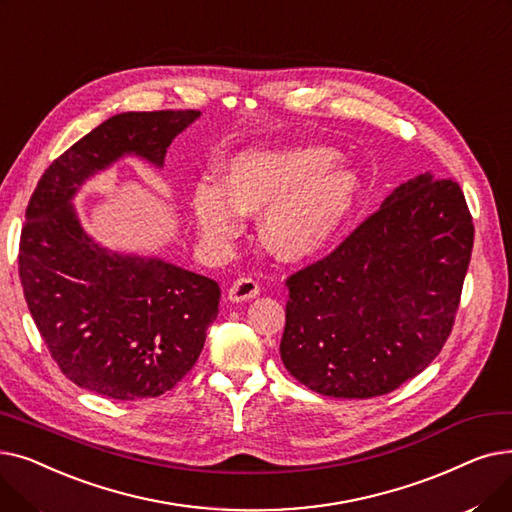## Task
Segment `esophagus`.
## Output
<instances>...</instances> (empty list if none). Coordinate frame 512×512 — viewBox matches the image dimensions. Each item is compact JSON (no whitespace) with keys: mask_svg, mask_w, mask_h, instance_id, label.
<instances>
[{"mask_svg":"<svg viewBox=\"0 0 512 512\" xmlns=\"http://www.w3.org/2000/svg\"><path fill=\"white\" fill-rule=\"evenodd\" d=\"M260 294V285L250 279V277H243V279H237L229 291H227V298L231 302H248L252 298H256Z\"/></svg>","mask_w":512,"mask_h":512,"instance_id":"34e87169","label":"esophagus"}]
</instances>
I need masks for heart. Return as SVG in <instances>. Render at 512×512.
Here are the masks:
<instances>
[{
  "label": "heart",
  "mask_w": 512,
  "mask_h": 512,
  "mask_svg": "<svg viewBox=\"0 0 512 512\" xmlns=\"http://www.w3.org/2000/svg\"><path fill=\"white\" fill-rule=\"evenodd\" d=\"M327 145H283L248 150L221 166V183L191 189V212L202 239L225 246L246 225V212L262 214V239L277 256L302 260L327 248L358 202L360 179L339 164Z\"/></svg>",
  "instance_id": "1"
}]
</instances>
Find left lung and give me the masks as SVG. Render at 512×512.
Returning <instances> with one entry per match:
<instances>
[{
  "instance_id": "8db88e82",
  "label": "left lung",
  "mask_w": 512,
  "mask_h": 512,
  "mask_svg": "<svg viewBox=\"0 0 512 512\" xmlns=\"http://www.w3.org/2000/svg\"><path fill=\"white\" fill-rule=\"evenodd\" d=\"M471 250L458 183L408 179L333 254L287 279L285 369L329 398L394 392L444 348Z\"/></svg>"
}]
</instances>
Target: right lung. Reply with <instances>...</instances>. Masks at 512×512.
I'll list each match as a JSON object with an SVG mask.
<instances>
[{
	"label": "right lung",
	"mask_w": 512,
	"mask_h": 512,
	"mask_svg": "<svg viewBox=\"0 0 512 512\" xmlns=\"http://www.w3.org/2000/svg\"><path fill=\"white\" fill-rule=\"evenodd\" d=\"M198 110L120 112L50 164L20 235V283L62 373L112 400L156 398L196 364L218 316L216 281L160 256L120 252L91 237L75 198L123 158L162 170Z\"/></svg>",
	"instance_id": "obj_1"
}]
</instances>
